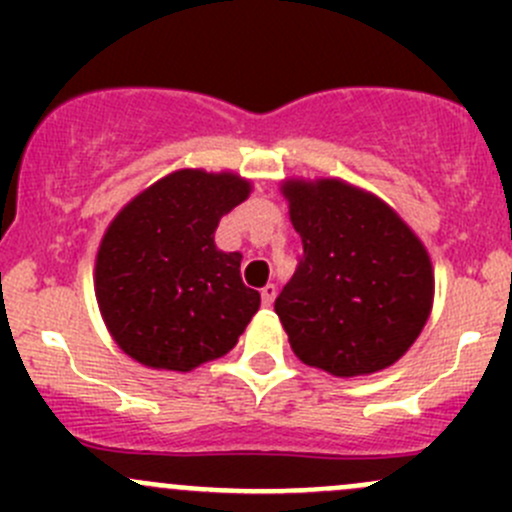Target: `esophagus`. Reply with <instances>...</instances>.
<instances>
[{
  "instance_id": "esophagus-1",
  "label": "esophagus",
  "mask_w": 512,
  "mask_h": 512,
  "mask_svg": "<svg viewBox=\"0 0 512 512\" xmlns=\"http://www.w3.org/2000/svg\"><path fill=\"white\" fill-rule=\"evenodd\" d=\"M260 297H262V307H272V302H275V297H277V287L275 285H265V287H262Z\"/></svg>"
}]
</instances>
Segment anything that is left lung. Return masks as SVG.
<instances>
[{"label": "left lung", "mask_w": 512, "mask_h": 512, "mask_svg": "<svg viewBox=\"0 0 512 512\" xmlns=\"http://www.w3.org/2000/svg\"><path fill=\"white\" fill-rule=\"evenodd\" d=\"M285 195L302 255L275 312L292 352L334 376L386 369L431 312L426 250L389 205L342 180H289Z\"/></svg>", "instance_id": "1"}]
</instances>
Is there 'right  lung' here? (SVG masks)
<instances>
[{
  "label": "right lung",
  "mask_w": 512,
  "mask_h": 512,
  "mask_svg": "<svg viewBox=\"0 0 512 512\" xmlns=\"http://www.w3.org/2000/svg\"><path fill=\"white\" fill-rule=\"evenodd\" d=\"M250 193L232 173L178 170L118 213L96 257V299L128 356L190 371L237 344L260 292L240 277V252L215 247L220 218Z\"/></svg>",
  "instance_id": "1"
}]
</instances>
